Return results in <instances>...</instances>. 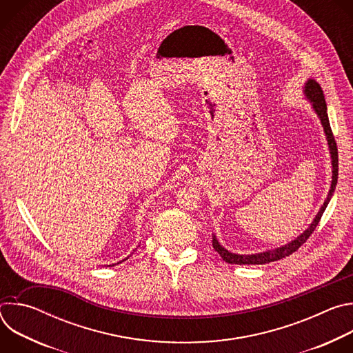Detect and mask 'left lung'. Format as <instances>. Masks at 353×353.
I'll return each mask as SVG.
<instances>
[{
    "label": "left lung",
    "instance_id": "1",
    "mask_svg": "<svg viewBox=\"0 0 353 353\" xmlns=\"http://www.w3.org/2000/svg\"><path fill=\"white\" fill-rule=\"evenodd\" d=\"M303 94L305 97L309 100L312 109L314 110V113L317 114L323 128H324V134L328 142V149H330V155H331V166H332V180H331V187L328 191V195L324 201V204L321 205L320 211L317 212L316 218L313 219V222L309 225V228L303 232L300 233L296 239H293L292 241L276 247V248H271V250H265L261 251V253H256V254H237V253H232V251L226 250L219 240L216 239L215 234H212V245L215 248V251H218V254L229 264H239V265H261V264H268L272 261H278L282 260L288 256H290L292 253L303 244L309 236L314 232V229L317 228L321 215L324 214L330 199L335 191V185H336V180H338V149H336V143L331 131V125H330V120H328V114H327V103H325V99H324V93L323 89L320 86L319 82H316L314 79L309 78L303 86Z\"/></svg>",
    "mask_w": 353,
    "mask_h": 353
}]
</instances>
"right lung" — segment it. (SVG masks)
<instances>
[{
  "instance_id": "add662e5",
  "label": "right lung",
  "mask_w": 353,
  "mask_h": 353,
  "mask_svg": "<svg viewBox=\"0 0 353 353\" xmlns=\"http://www.w3.org/2000/svg\"><path fill=\"white\" fill-rule=\"evenodd\" d=\"M127 259H128V257H127ZM127 259H124V260H127ZM124 260H123V261H124ZM117 264H119V263H117ZM113 265H114V264H113Z\"/></svg>"
}]
</instances>
